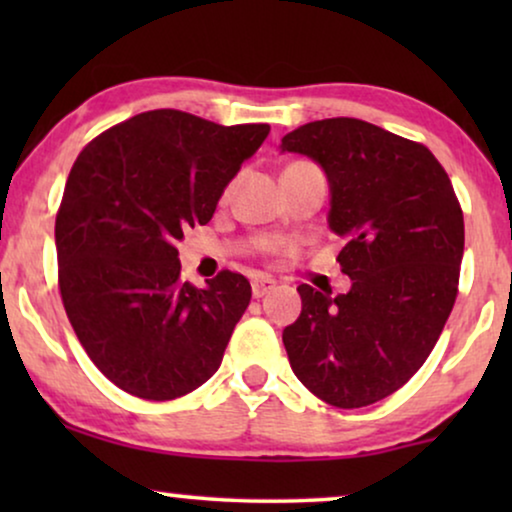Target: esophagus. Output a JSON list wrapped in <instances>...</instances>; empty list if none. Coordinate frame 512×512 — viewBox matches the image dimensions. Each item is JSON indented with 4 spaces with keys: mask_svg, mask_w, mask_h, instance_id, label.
<instances>
[{
    "mask_svg": "<svg viewBox=\"0 0 512 512\" xmlns=\"http://www.w3.org/2000/svg\"><path fill=\"white\" fill-rule=\"evenodd\" d=\"M275 284L277 282L272 277H256L254 282H251V293H254V298H263L275 289Z\"/></svg>",
    "mask_w": 512,
    "mask_h": 512,
    "instance_id": "34e87169",
    "label": "esophagus"
}]
</instances>
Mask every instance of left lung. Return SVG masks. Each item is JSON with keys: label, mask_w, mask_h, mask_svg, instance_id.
Returning a JSON list of instances; mask_svg holds the SVG:
<instances>
[{"label": "left lung", "mask_w": 512, "mask_h": 512, "mask_svg": "<svg viewBox=\"0 0 512 512\" xmlns=\"http://www.w3.org/2000/svg\"><path fill=\"white\" fill-rule=\"evenodd\" d=\"M282 153L328 179V228L345 240L352 279L331 296L300 284V317L284 328L291 370L335 408H363L401 389L436 345L464 258V214L436 156L359 118L300 125Z\"/></svg>", "instance_id": "left-lung-1"}]
</instances>
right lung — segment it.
Returning <instances> with one entry per match:
<instances>
[{
	"mask_svg": "<svg viewBox=\"0 0 512 512\" xmlns=\"http://www.w3.org/2000/svg\"><path fill=\"white\" fill-rule=\"evenodd\" d=\"M270 125L144 111L95 137L69 172L55 219L60 293L90 361L116 387L172 401L221 366L247 310V277L181 282L177 242L212 219Z\"/></svg>",
	"mask_w": 512,
	"mask_h": 512,
	"instance_id": "right-lung-1",
	"label": "right lung"
}]
</instances>
